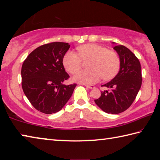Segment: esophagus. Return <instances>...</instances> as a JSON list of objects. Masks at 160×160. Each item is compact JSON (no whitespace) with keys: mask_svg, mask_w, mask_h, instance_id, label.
Masks as SVG:
<instances>
[{"mask_svg":"<svg viewBox=\"0 0 160 160\" xmlns=\"http://www.w3.org/2000/svg\"><path fill=\"white\" fill-rule=\"evenodd\" d=\"M85 86L87 88H95L94 86H93V85H87V84H86Z\"/></svg>","mask_w":160,"mask_h":160,"instance_id":"34e87169","label":"esophagus"}]
</instances>
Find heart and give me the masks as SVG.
<instances>
[{
  "instance_id": "obj_1",
  "label": "heart",
  "mask_w": 160,
  "mask_h": 160,
  "mask_svg": "<svg viewBox=\"0 0 160 160\" xmlns=\"http://www.w3.org/2000/svg\"><path fill=\"white\" fill-rule=\"evenodd\" d=\"M77 50L78 53L68 51L63 57V64L68 73H77L82 67L83 60L91 61L88 64L90 69L78 72L73 77L75 82L92 84L102 77L104 80L112 79L119 72L120 58L115 51L94 43L80 46Z\"/></svg>"
}]
</instances>
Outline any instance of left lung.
<instances>
[{
	"instance_id": "obj_1",
	"label": "left lung",
	"mask_w": 160,
	"mask_h": 160,
	"mask_svg": "<svg viewBox=\"0 0 160 160\" xmlns=\"http://www.w3.org/2000/svg\"><path fill=\"white\" fill-rule=\"evenodd\" d=\"M120 58L119 73L111 82L102 87L108 90L102 92L94 102L101 109L108 114H117L132 104L142 85L141 64L138 58L128 48L118 45L114 47Z\"/></svg>"
}]
</instances>
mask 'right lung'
Masks as SVG:
<instances>
[{"label": "right lung", "instance_id": "obj_1", "mask_svg": "<svg viewBox=\"0 0 160 160\" xmlns=\"http://www.w3.org/2000/svg\"><path fill=\"white\" fill-rule=\"evenodd\" d=\"M69 48L68 43L44 44L32 51L22 65L24 94L32 106L44 114L60 111L77 86L63 84L69 78L63 65V57Z\"/></svg>", "mask_w": 160, "mask_h": 160}]
</instances>
